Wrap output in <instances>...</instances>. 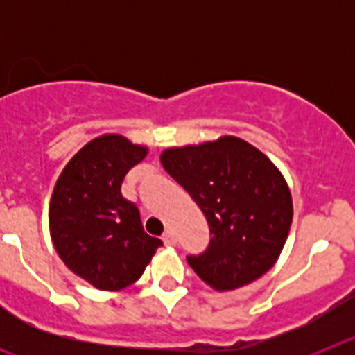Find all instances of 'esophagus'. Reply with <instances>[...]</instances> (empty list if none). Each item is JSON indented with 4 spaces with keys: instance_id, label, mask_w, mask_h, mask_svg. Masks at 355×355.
Wrapping results in <instances>:
<instances>
[{
    "instance_id": "esophagus-1",
    "label": "esophagus",
    "mask_w": 355,
    "mask_h": 355,
    "mask_svg": "<svg viewBox=\"0 0 355 355\" xmlns=\"http://www.w3.org/2000/svg\"><path fill=\"white\" fill-rule=\"evenodd\" d=\"M163 243H165V245H175V236L172 229H167V231L163 233Z\"/></svg>"
}]
</instances>
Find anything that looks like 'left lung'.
<instances>
[{"mask_svg": "<svg viewBox=\"0 0 355 355\" xmlns=\"http://www.w3.org/2000/svg\"><path fill=\"white\" fill-rule=\"evenodd\" d=\"M163 168L197 202L211 233L205 254L188 265L216 291L247 286L281 256L291 218L290 187L258 147L224 135L197 146L168 147Z\"/></svg>", "mask_w": 355, "mask_h": 355, "instance_id": "left-lung-1", "label": "left lung"}]
</instances>
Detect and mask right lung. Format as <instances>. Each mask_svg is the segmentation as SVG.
<instances>
[{"mask_svg": "<svg viewBox=\"0 0 355 355\" xmlns=\"http://www.w3.org/2000/svg\"><path fill=\"white\" fill-rule=\"evenodd\" d=\"M147 153L119 133L101 135L69 159L53 188V245L69 270L97 290L119 291L139 281L163 245L144 231L139 208L121 193L126 172Z\"/></svg>", "mask_w": 355, "mask_h": 355, "instance_id": "1", "label": "right lung"}]
</instances>
